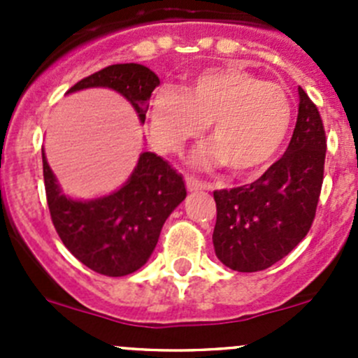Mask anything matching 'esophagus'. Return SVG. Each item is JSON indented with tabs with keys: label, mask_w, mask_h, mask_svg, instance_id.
I'll list each match as a JSON object with an SVG mask.
<instances>
[{
	"label": "esophagus",
	"mask_w": 358,
	"mask_h": 358,
	"mask_svg": "<svg viewBox=\"0 0 358 358\" xmlns=\"http://www.w3.org/2000/svg\"><path fill=\"white\" fill-rule=\"evenodd\" d=\"M185 182H187V190H189V192H199V190L206 189V183H202V182H199V180L192 178V176H187Z\"/></svg>",
	"instance_id": "obj_1"
}]
</instances>
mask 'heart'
<instances>
[{"label": "heart", "instance_id": "heart-1", "mask_svg": "<svg viewBox=\"0 0 358 358\" xmlns=\"http://www.w3.org/2000/svg\"><path fill=\"white\" fill-rule=\"evenodd\" d=\"M150 140L176 154L199 138L209 122L211 143L192 162L229 166L237 176L265 171L282 150L292 126V103L282 86L237 67H211L187 79L185 88L161 86L147 109Z\"/></svg>", "mask_w": 358, "mask_h": 358}]
</instances>
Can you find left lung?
<instances>
[{
  "instance_id": "obj_1",
  "label": "left lung",
  "mask_w": 358,
  "mask_h": 358,
  "mask_svg": "<svg viewBox=\"0 0 358 358\" xmlns=\"http://www.w3.org/2000/svg\"><path fill=\"white\" fill-rule=\"evenodd\" d=\"M298 95V119L284 156L251 185L213 192L215 252L237 272H259L282 259L305 239L315 218L326 131L301 86Z\"/></svg>"
}]
</instances>
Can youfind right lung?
Masks as SVG:
<instances>
[{"label":"right lung","mask_w":358,"mask_h":358,"mask_svg":"<svg viewBox=\"0 0 358 358\" xmlns=\"http://www.w3.org/2000/svg\"><path fill=\"white\" fill-rule=\"evenodd\" d=\"M159 85L142 64H115L76 83L69 93L109 88L124 96L145 122L149 99ZM46 201L57 234L83 265L109 277L136 272L147 263L162 225L187 197L183 176L154 152H142L129 178L114 192L74 199L62 192L43 150Z\"/></svg>","instance_id":"1"}]
</instances>
